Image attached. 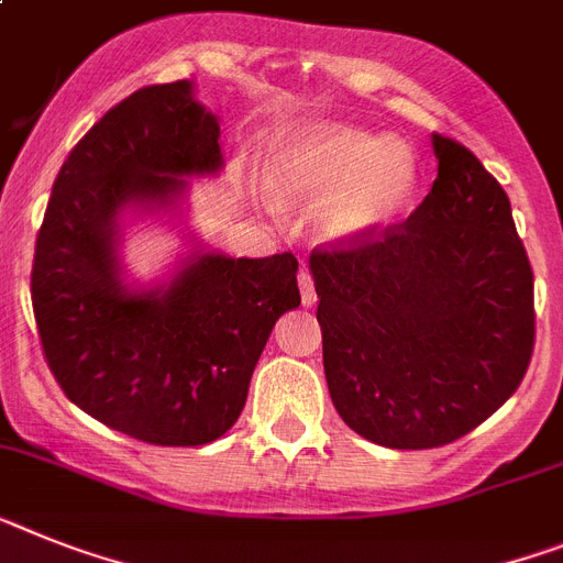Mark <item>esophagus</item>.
Returning <instances> with one entry per match:
<instances>
[{
	"instance_id": "esophagus-1",
	"label": "esophagus",
	"mask_w": 563,
	"mask_h": 563,
	"mask_svg": "<svg viewBox=\"0 0 563 563\" xmlns=\"http://www.w3.org/2000/svg\"><path fill=\"white\" fill-rule=\"evenodd\" d=\"M299 287H301V301H305V307H313L316 305V287H313V276H310V271H307V267H301V273H299Z\"/></svg>"
}]
</instances>
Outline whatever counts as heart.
<instances>
[{"instance_id":"1","label":"heart","mask_w":563,"mask_h":563,"mask_svg":"<svg viewBox=\"0 0 563 563\" xmlns=\"http://www.w3.org/2000/svg\"><path fill=\"white\" fill-rule=\"evenodd\" d=\"M419 187L410 144L344 124H319L282 142L271 162V190L287 205H324L330 239H362L393 224Z\"/></svg>"}]
</instances>
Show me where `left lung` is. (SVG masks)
Masks as SVG:
<instances>
[{
	"label": "left lung",
	"instance_id": "8db88e82",
	"mask_svg": "<svg viewBox=\"0 0 563 563\" xmlns=\"http://www.w3.org/2000/svg\"><path fill=\"white\" fill-rule=\"evenodd\" d=\"M439 176L407 222L310 253L324 376L350 430L393 450L467 435L518 390L536 344L510 199L432 133Z\"/></svg>",
	"mask_w": 563,
	"mask_h": 563
}]
</instances>
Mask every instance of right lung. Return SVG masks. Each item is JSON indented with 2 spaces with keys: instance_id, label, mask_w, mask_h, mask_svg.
I'll return each instance as SVG.
<instances>
[{
  "instance_id": "right-lung-1",
  "label": "right lung",
  "mask_w": 563,
  "mask_h": 563,
  "mask_svg": "<svg viewBox=\"0 0 563 563\" xmlns=\"http://www.w3.org/2000/svg\"><path fill=\"white\" fill-rule=\"evenodd\" d=\"M219 136L194 81L136 90L65 158L36 235L31 299L53 378L79 410L147 444L224 435L273 324L301 305L292 253L194 250L165 285L122 278L124 210L179 208L185 176L222 170Z\"/></svg>"
}]
</instances>
